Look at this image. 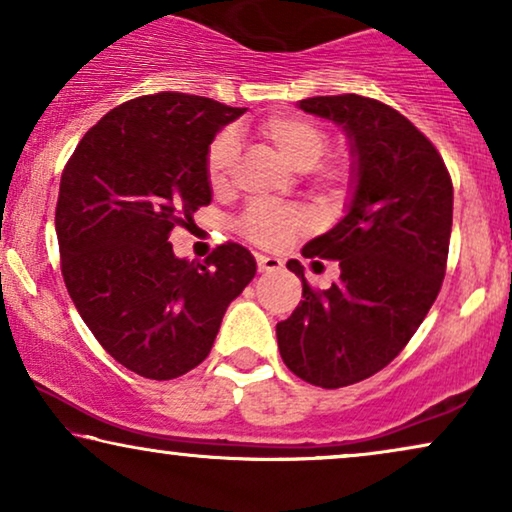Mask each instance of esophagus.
<instances>
[{
  "label": "esophagus",
  "mask_w": 512,
  "mask_h": 512,
  "mask_svg": "<svg viewBox=\"0 0 512 512\" xmlns=\"http://www.w3.org/2000/svg\"><path fill=\"white\" fill-rule=\"evenodd\" d=\"M256 265H258V272H275V270L282 268V258L256 254Z\"/></svg>",
  "instance_id": "34e87169"
}]
</instances>
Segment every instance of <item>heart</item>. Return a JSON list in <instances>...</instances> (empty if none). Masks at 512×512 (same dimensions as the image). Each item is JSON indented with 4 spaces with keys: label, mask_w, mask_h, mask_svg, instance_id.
I'll return each instance as SVG.
<instances>
[{
    "label": "heart",
    "mask_w": 512,
    "mask_h": 512,
    "mask_svg": "<svg viewBox=\"0 0 512 512\" xmlns=\"http://www.w3.org/2000/svg\"><path fill=\"white\" fill-rule=\"evenodd\" d=\"M258 132L298 170H307V179L319 193H340L352 181V163L347 158L321 160L328 149V132L319 121L303 114H272L261 121ZM237 153L233 132H219L207 146L205 177L212 188H223L230 177ZM310 226V216L298 205L254 202L244 209L240 233L261 247H284L300 230Z\"/></svg>",
    "instance_id": "1"
}]
</instances>
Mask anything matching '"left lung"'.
I'll use <instances>...</instances> for the list:
<instances>
[{
	"label": "left lung",
	"mask_w": 512,
	"mask_h": 512,
	"mask_svg": "<svg viewBox=\"0 0 512 512\" xmlns=\"http://www.w3.org/2000/svg\"><path fill=\"white\" fill-rule=\"evenodd\" d=\"M307 114L345 128L356 156L349 212L303 247L305 258L340 263L331 289H312L277 324L286 368L314 387H349L389 366L443 286L452 233V179L436 146L389 104L363 95L300 100Z\"/></svg>",
	"instance_id": "obj_1"
}]
</instances>
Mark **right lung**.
I'll return each instance as SVG.
<instances>
[{
	"instance_id": "add662e5",
	"label": "right lung",
	"mask_w": 512,
	"mask_h": 512,
	"mask_svg": "<svg viewBox=\"0 0 512 512\" xmlns=\"http://www.w3.org/2000/svg\"><path fill=\"white\" fill-rule=\"evenodd\" d=\"M242 114L200 95L137 97L102 116L62 170L55 233L69 296L97 342L149 380L200 366L256 275L242 244H219L205 263L170 244L212 202L207 146Z\"/></svg>"
}]
</instances>
